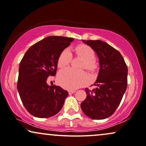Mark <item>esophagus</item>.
Instances as JSON below:
<instances>
[{
  "instance_id": "1",
  "label": "esophagus",
  "mask_w": 146,
  "mask_h": 146,
  "mask_svg": "<svg viewBox=\"0 0 146 146\" xmlns=\"http://www.w3.org/2000/svg\"><path fill=\"white\" fill-rule=\"evenodd\" d=\"M69 94H73V93L76 92V90H69Z\"/></svg>"
}]
</instances>
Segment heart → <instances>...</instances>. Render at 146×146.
Listing matches in <instances>:
<instances>
[{
	"label": "heart",
	"mask_w": 146,
	"mask_h": 146,
	"mask_svg": "<svg viewBox=\"0 0 146 146\" xmlns=\"http://www.w3.org/2000/svg\"><path fill=\"white\" fill-rule=\"evenodd\" d=\"M75 54L83 58L80 68H85L90 72H94L97 68L94 59L95 53L93 49L89 45H78L74 48ZM72 55L68 49H65L60 52L57 60L58 68H63L71 62ZM58 83L64 88L68 90H75L79 87L87 84L90 81L88 74L83 70H76L68 68L61 70L57 76Z\"/></svg>",
	"instance_id": "obj_1"
}]
</instances>
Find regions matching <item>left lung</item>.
<instances>
[{
	"instance_id": "1",
	"label": "left lung",
	"mask_w": 146,
	"mask_h": 146,
	"mask_svg": "<svg viewBox=\"0 0 146 146\" xmlns=\"http://www.w3.org/2000/svg\"><path fill=\"white\" fill-rule=\"evenodd\" d=\"M97 54L100 69L95 89L86 88L87 96L81 104L82 111L88 117L101 120L114 114L127 86V67L122 55L102 40H82Z\"/></svg>"
}]
</instances>
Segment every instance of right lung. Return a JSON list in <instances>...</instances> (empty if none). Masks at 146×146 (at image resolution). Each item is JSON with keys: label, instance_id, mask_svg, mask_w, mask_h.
Wrapping results in <instances>:
<instances>
[{"label": "right lung", "instance_id": "right-lung-1", "mask_svg": "<svg viewBox=\"0 0 146 146\" xmlns=\"http://www.w3.org/2000/svg\"><path fill=\"white\" fill-rule=\"evenodd\" d=\"M73 40L65 36L46 37L32 45L23 57L17 89L24 107L34 117H51L63 108L68 91L48 86L47 80L55 76L58 56Z\"/></svg>", "mask_w": 146, "mask_h": 146}]
</instances>
